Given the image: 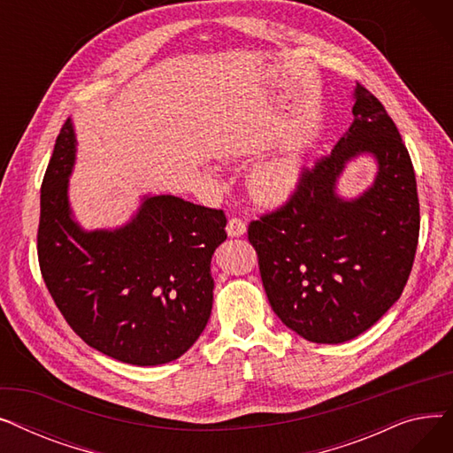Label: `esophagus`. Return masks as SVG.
<instances>
[{"label":"esophagus","mask_w":453,"mask_h":453,"mask_svg":"<svg viewBox=\"0 0 453 453\" xmlns=\"http://www.w3.org/2000/svg\"><path fill=\"white\" fill-rule=\"evenodd\" d=\"M226 231H227L229 236H242L246 233V222L233 217V219H229Z\"/></svg>","instance_id":"34e87169"}]
</instances>
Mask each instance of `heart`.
I'll use <instances>...</instances> for the list:
<instances>
[{"label":"heart","instance_id":"b5f03b06","mask_svg":"<svg viewBox=\"0 0 453 453\" xmlns=\"http://www.w3.org/2000/svg\"><path fill=\"white\" fill-rule=\"evenodd\" d=\"M299 174L301 166L296 157H280L255 166L250 183L257 198L263 202H279L294 193Z\"/></svg>","mask_w":453,"mask_h":453}]
</instances>
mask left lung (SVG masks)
<instances>
[{
  "instance_id": "1",
  "label": "left lung",
  "mask_w": 453,
  "mask_h": 453,
  "mask_svg": "<svg viewBox=\"0 0 453 453\" xmlns=\"http://www.w3.org/2000/svg\"><path fill=\"white\" fill-rule=\"evenodd\" d=\"M352 115L334 150L303 169L288 202L248 227L273 312L312 343L349 342L382 318L406 287L418 244L417 180L396 125L360 82ZM362 153L379 163L375 183L343 201L337 178Z\"/></svg>"
}]
</instances>
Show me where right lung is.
<instances>
[{"mask_svg": "<svg viewBox=\"0 0 453 453\" xmlns=\"http://www.w3.org/2000/svg\"><path fill=\"white\" fill-rule=\"evenodd\" d=\"M77 139L64 123L42 181L38 263L67 325L93 349L132 365L185 354L211 308V258L226 214L171 195L142 198L123 227L84 231L69 209Z\"/></svg>", "mask_w": 453, "mask_h": 453, "instance_id": "right-lung-1", "label": "right lung"}]
</instances>
